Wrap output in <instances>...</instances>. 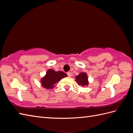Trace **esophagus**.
Returning a JSON list of instances; mask_svg holds the SVG:
<instances>
[{
    "label": "esophagus",
    "mask_w": 133,
    "mask_h": 133,
    "mask_svg": "<svg viewBox=\"0 0 133 133\" xmlns=\"http://www.w3.org/2000/svg\"><path fill=\"white\" fill-rule=\"evenodd\" d=\"M67 75H68V76H69V77H70V76H71V73H70V72H68V73H67Z\"/></svg>",
    "instance_id": "1"
}]
</instances>
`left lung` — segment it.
<instances>
[{
    "instance_id": "obj_1",
    "label": "left lung",
    "mask_w": 133,
    "mask_h": 133,
    "mask_svg": "<svg viewBox=\"0 0 133 133\" xmlns=\"http://www.w3.org/2000/svg\"><path fill=\"white\" fill-rule=\"evenodd\" d=\"M75 81L78 83L79 85L85 86L88 85V80L87 74L85 73H80L78 76H75Z\"/></svg>"
}]
</instances>
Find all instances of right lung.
<instances>
[{"mask_svg": "<svg viewBox=\"0 0 133 133\" xmlns=\"http://www.w3.org/2000/svg\"><path fill=\"white\" fill-rule=\"evenodd\" d=\"M66 76V74L63 71H55L53 69H49L46 72L45 76L41 80L42 85L47 89H52L54 87L55 84Z\"/></svg>", "mask_w": 133, "mask_h": 133, "instance_id": "1", "label": "right lung"}]
</instances>
